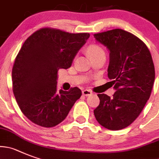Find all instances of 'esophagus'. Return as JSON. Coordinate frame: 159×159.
Here are the masks:
<instances>
[{
  "label": "esophagus",
  "mask_w": 159,
  "mask_h": 159,
  "mask_svg": "<svg viewBox=\"0 0 159 159\" xmlns=\"http://www.w3.org/2000/svg\"><path fill=\"white\" fill-rule=\"evenodd\" d=\"M82 92H83V94L85 96H89L92 94V91H90V90H84Z\"/></svg>",
  "instance_id": "34e87169"
}]
</instances>
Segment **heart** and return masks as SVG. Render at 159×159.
Instances as JSON below:
<instances>
[{"label": "heart", "mask_w": 159, "mask_h": 159, "mask_svg": "<svg viewBox=\"0 0 159 159\" xmlns=\"http://www.w3.org/2000/svg\"><path fill=\"white\" fill-rule=\"evenodd\" d=\"M87 52L89 53L90 56L91 57L94 56H97L98 54H102V53H105L104 50H103L102 48L101 47L98 45H91L89 47L87 48Z\"/></svg>", "instance_id": "1"}]
</instances>
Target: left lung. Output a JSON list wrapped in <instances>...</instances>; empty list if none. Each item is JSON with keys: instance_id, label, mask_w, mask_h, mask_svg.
Here are the masks:
<instances>
[{"instance_id": "obj_1", "label": "left lung", "mask_w": 159, "mask_h": 159, "mask_svg": "<svg viewBox=\"0 0 159 159\" xmlns=\"http://www.w3.org/2000/svg\"><path fill=\"white\" fill-rule=\"evenodd\" d=\"M110 50L108 77L116 92L110 98L98 94L94 110L98 122L110 130H120L137 118L151 96L155 72L149 49L141 39L122 29L94 34Z\"/></svg>"}]
</instances>
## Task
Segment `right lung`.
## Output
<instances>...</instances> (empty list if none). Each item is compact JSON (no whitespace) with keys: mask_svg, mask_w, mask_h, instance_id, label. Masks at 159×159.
I'll return each mask as SVG.
<instances>
[{"mask_svg":"<svg viewBox=\"0 0 159 159\" xmlns=\"http://www.w3.org/2000/svg\"><path fill=\"white\" fill-rule=\"evenodd\" d=\"M89 33L72 34L44 27L29 36L13 65L12 91L22 113L45 128L63 121L82 92L77 87L68 91L57 87V72L70 68Z\"/></svg>","mask_w":159,"mask_h":159,"instance_id":"right-lung-1","label":"right lung"}]
</instances>
